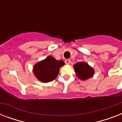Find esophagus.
I'll list each match as a JSON object with an SVG mask.
<instances>
[{"label":"esophagus","instance_id":"1","mask_svg":"<svg viewBox=\"0 0 122 122\" xmlns=\"http://www.w3.org/2000/svg\"><path fill=\"white\" fill-rule=\"evenodd\" d=\"M65 63H66V65H70V59H66V60H65Z\"/></svg>","mask_w":122,"mask_h":122}]
</instances>
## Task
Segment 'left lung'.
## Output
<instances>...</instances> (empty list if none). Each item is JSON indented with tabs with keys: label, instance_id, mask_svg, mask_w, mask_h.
I'll return each mask as SVG.
<instances>
[{
	"label": "left lung",
	"instance_id": "left-lung-1",
	"mask_svg": "<svg viewBox=\"0 0 122 122\" xmlns=\"http://www.w3.org/2000/svg\"><path fill=\"white\" fill-rule=\"evenodd\" d=\"M76 76L81 80H87L94 75V70L86 62H78L73 65Z\"/></svg>",
	"mask_w": 122,
	"mask_h": 122
}]
</instances>
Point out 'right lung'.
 Segmentation results:
<instances>
[{
  "instance_id": "add662e5",
  "label": "right lung",
  "mask_w": 122,
  "mask_h": 122,
  "mask_svg": "<svg viewBox=\"0 0 122 122\" xmlns=\"http://www.w3.org/2000/svg\"><path fill=\"white\" fill-rule=\"evenodd\" d=\"M65 65L63 60H56L51 56L39 61L33 67V73L40 81L47 83L55 80L59 74V69Z\"/></svg>"
}]
</instances>
